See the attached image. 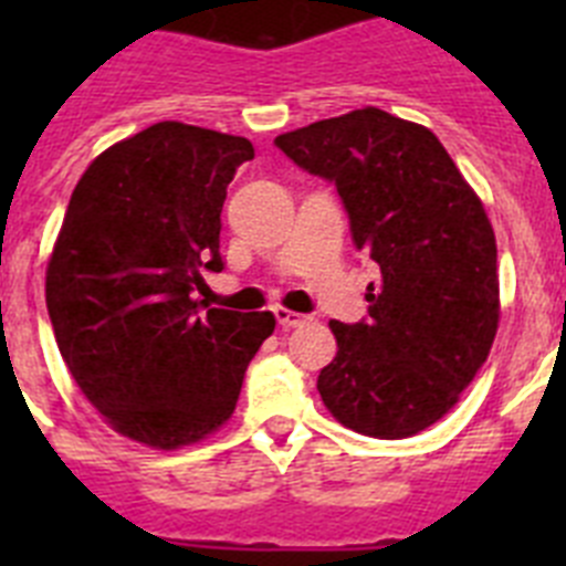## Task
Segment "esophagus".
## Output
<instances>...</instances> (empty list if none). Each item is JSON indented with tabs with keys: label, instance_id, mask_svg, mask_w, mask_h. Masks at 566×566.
I'll list each match as a JSON object with an SVG mask.
<instances>
[{
	"label": "esophagus",
	"instance_id": "34e87169",
	"mask_svg": "<svg viewBox=\"0 0 566 566\" xmlns=\"http://www.w3.org/2000/svg\"><path fill=\"white\" fill-rule=\"evenodd\" d=\"M274 317H277V323L283 328H300V326H306V323H308L306 314L289 312V308H274Z\"/></svg>",
	"mask_w": 566,
	"mask_h": 566
}]
</instances>
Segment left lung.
Instances as JSON below:
<instances>
[{
  "instance_id": "left-lung-1",
  "label": "left lung",
  "mask_w": 566,
  "mask_h": 566,
  "mask_svg": "<svg viewBox=\"0 0 566 566\" xmlns=\"http://www.w3.org/2000/svg\"><path fill=\"white\" fill-rule=\"evenodd\" d=\"M337 187L354 247L377 263L368 317L332 319L337 357L317 391L345 428L405 439L459 402L499 328L496 238L431 129L377 107L274 138Z\"/></svg>"
}]
</instances>
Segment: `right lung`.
I'll return each instance as SVG.
<instances>
[{
	"label": "right lung",
	"instance_id": "right-lung-1",
	"mask_svg": "<svg viewBox=\"0 0 566 566\" xmlns=\"http://www.w3.org/2000/svg\"><path fill=\"white\" fill-rule=\"evenodd\" d=\"M240 135L161 122L104 149L70 195L48 263V314L84 397L115 431L172 451L218 431L272 312L195 300L221 272V212Z\"/></svg>",
	"mask_w": 566,
	"mask_h": 566
}]
</instances>
